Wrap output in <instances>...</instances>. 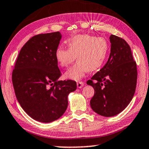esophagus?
<instances>
[{"mask_svg":"<svg viewBox=\"0 0 149 149\" xmlns=\"http://www.w3.org/2000/svg\"><path fill=\"white\" fill-rule=\"evenodd\" d=\"M77 86H78V88H82V87L84 86V82H77Z\"/></svg>","mask_w":149,"mask_h":149,"instance_id":"1","label":"esophagus"}]
</instances>
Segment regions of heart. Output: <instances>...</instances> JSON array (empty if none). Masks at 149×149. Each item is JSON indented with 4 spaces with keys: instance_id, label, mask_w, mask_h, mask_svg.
Here are the masks:
<instances>
[{
    "instance_id": "b5f03b06",
    "label": "heart",
    "mask_w": 149,
    "mask_h": 149,
    "mask_svg": "<svg viewBox=\"0 0 149 149\" xmlns=\"http://www.w3.org/2000/svg\"><path fill=\"white\" fill-rule=\"evenodd\" d=\"M68 49L59 46L55 51L57 62L63 67H67L78 61L65 73L67 78L79 80L88 71L100 69L108 55L109 44L104 37H96L88 34L78 35L67 41Z\"/></svg>"
}]
</instances>
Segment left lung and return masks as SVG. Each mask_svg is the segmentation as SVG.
Listing matches in <instances>:
<instances>
[{
  "instance_id": "obj_1",
  "label": "left lung",
  "mask_w": 149,
  "mask_h": 149,
  "mask_svg": "<svg viewBox=\"0 0 149 149\" xmlns=\"http://www.w3.org/2000/svg\"><path fill=\"white\" fill-rule=\"evenodd\" d=\"M111 49L104 67L86 82L94 88L90 104L101 116H113L128 106L136 88L137 66L130 46L116 35L110 37Z\"/></svg>"
}]
</instances>
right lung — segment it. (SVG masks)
I'll return each mask as SVG.
<instances>
[{
	"label": "right lung",
	"mask_w": 149,
	"mask_h": 149,
	"mask_svg": "<svg viewBox=\"0 0 149 149\" xmlns=\"http://www.w3.org/2000/svg\"><path fill=\"white\" fill-rule=\"evenodd\" d=\"M59 32L33 36L22 47L12 72V82L19 104L37 121L50 123L64 114L68 95L76 91L73 80H58L61 76L55 51Z\"/></svg>",
	"instance_id": "add662e5"
}]
</instances>
